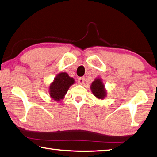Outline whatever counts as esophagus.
<instances>
[{"label":"esophagus","mask_w":157,"mask_h":157,"mask_svg":"<svg viewBox=\"0 0 157 157\" xmlns=\"http://www.w3.org/2000/svg\"><path fill=\"white\" fill-rule=\"evenodd\" d=\"M78 84H83L84 83V78H82V77H81V78H79L78 79Z\"/></svg>","instance_id":"1"}]
</instances>
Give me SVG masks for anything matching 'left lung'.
Returning a JSON list of instances; mask_svg holds the SVG:
<instances>
[{
    "label": "left lung",
    "instance_id": "1",
    "mask_svg": "<svg viewBox=\"0 0 157 157\" xmlns=\"http://www.w3.org/2000/svg\"><path fill=\"white\" fill-rule=\"evenodd\" d=\"M90 89L92 90L93 95L98 99H103L106 97V92L105 90L104 85L102 83L101 79L98 78L93 82L90 86Z\"/></svg>",
    "mask_w": 157,
    "mask_h": 157
}]
</instances>
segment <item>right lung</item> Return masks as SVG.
Listing matches in <instances>:
<instances>
[{"instance_id":"right-lung-1","label":"right lung","mask_w":157,"mask_h":157,"mask_svg":"<svg viewBox=\"0 0 157 157\" xmlns=\"http://www.w3.org/2000/svg\"><path fill=\"white\" fill-rule=\"evenodd\" d=\"M75 80L67 73H60L54 78V81L50 84L49 94L54 100L59 101L64 98L69 87L74 84Z\"/></svg>"}]
</instances>
